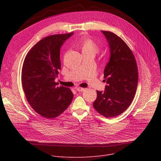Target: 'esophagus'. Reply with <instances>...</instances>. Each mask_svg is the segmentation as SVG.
<instances>
[{
  "label": "esophagus",
  "instance_id": "esophagus-1",
  "mask_svg": "<svg viewBox=\"0 0 161 161\" xmlns=\"http://www.w3.org/2000/svg\"><path fill=\"white\" fill-rule=\"evenodd\" d=\"M76 90L78 92H83L85 90V88H81V87H78L76 88Z\"/></svg>",
  "mask_w": 161,
  "mask_h": 161
}]
</instances>
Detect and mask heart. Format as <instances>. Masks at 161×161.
Returning <instances> with one entry per match:
<instances>
[{
  "mask_svg": "<svg viewBox=\"0 0 161 161\" xmlns=\"http://www.w3.org/2000/svg\"><path fill=\"white\" fill-rule=\"evenodd\" d=\"M77 47L81 52L82 55H92L99 52V47L91 39L87 37L81 38L77 43Z\"/></svg>",
  "mask_w": 161,
  "mask_h": 161,
  "instance_id": "heart-1",
  "label": "heart"
}]
</instances>
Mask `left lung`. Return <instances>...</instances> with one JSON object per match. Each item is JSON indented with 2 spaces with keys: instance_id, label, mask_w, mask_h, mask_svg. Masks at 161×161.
I'll return each instance as SVG.
<instances>
[{
  "instance_id": "obj_1",
  "label": "left lung",
  "mask_w": 161,
  "mask_h": 161,
  "mask_svg": "<svg viewBox=\"0 0 161 161\" xmlns=\"http://www.w3.org/2000/svg\"><path fill=\"white\" fill-rule=\"evenodd\" d=\"M110 49V58L104 70V92L97 90L94 109L106 118L117 117L131 104L138 82V71L133 53L117 35L102 31Z\"/></svg>"
}]
</instances>
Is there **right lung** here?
<instances>
[{
  "label": "right lung",
  "instance_id": "add662e5",
  "mask_svg": "<svg viewBox=\"0 0 161 161\" xmlns=\"http://www.w3.org/2000/svg\"><path fill=\"white\" fill-rule=\"evenodd\" d=\"M73 32L46 37L27 53L21 70V83L27 100L41 116L52 119L70 105L73 94L70 88L57 86L55 81L61 69L60 50Z\"/></svg>",
  "mask_w": 161,
  "mask_h": 161
}]
</instances>
